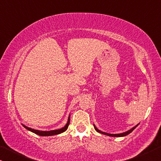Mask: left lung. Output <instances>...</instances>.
<instances>
[{"label":"left lung","instance_id":"left-lung-1","mask_svg":"<svg viewBox=\"0 0 161 161\" xmlns=\"http://www.w3.org/2000/svg\"><path fill=\"white\" fill-rule=\"evenodd\" d=\"M138 125H139V124H138L137 125H136V126H135V127H133V128H131L130 130H127V131H126V132H125V133H119V134H111V133H105V132H103V131L100 130H98V129L97 128V127H95V125H94V129L96 130V131H97V132H98V133H100L104 134V135H105V136H112V137H122V136H125L128 135V134L130 133L131 132L133 131V130L135 129L136 127L138 126Z\"/></svg>","mask_w":161,"mask_h":161}]
</instances>
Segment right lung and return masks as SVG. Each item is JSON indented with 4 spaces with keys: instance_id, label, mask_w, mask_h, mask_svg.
<instances>
[{
    "instance_id": "add662e5",
    "label": "right lung",
    "mask_w": 161,
    "mask_h": 161,
    "mask_svg": "<svg viewBox=\"0 0 161 161\" xmlns=\"http://www.w3.org/2000/svg\"><path fill=\"white\" fill-rule=\"evenodd\" d=\"M69 120H70V116H69V118H68L67 123L66 125L62 128L58 129V130H50V131H43V130H34L32 128H30L25 125H23V126L25 127V129H27L28 130H29L32 133H34L36 135L41 136H54V135H58V134H60L61 133H64V132L66 131L68 128V126L69 125Z\"/></svg>"
}]
</instances>
